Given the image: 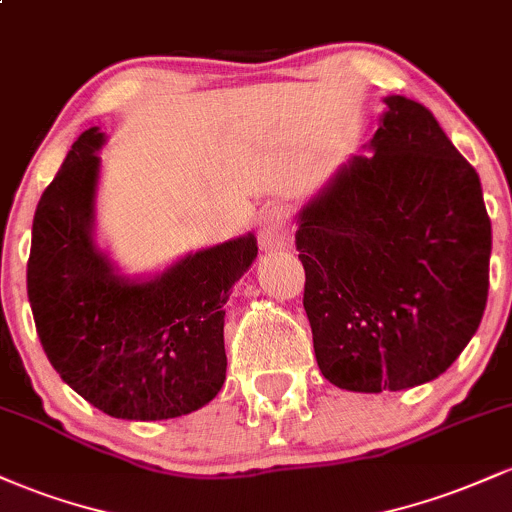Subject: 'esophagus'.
<instances>
[{"mask_svg":"<svg viewBox=\"0 0 512 512\" xmlns=\"http://www.w3.org/2000/svg\"><path fill=\"white\" fill-rule=\"evenodd\" d=\"M286 236H289V214L281 207H267L260 211L257 219V238L264 250H274L284 245Z\"/></svg>","mask_w":512,"mask_h":512,"instance_id":"34e87169","label":"esophagus"}]
</instances>
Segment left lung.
<instances>
[{"label":"left lung","mask_w":512,"mask_h":512,"mask_svg":"<svg viewBox=\"0 0 512 512\" xmlns=\"http://www.w3.org/2000/svg\"><path fill=\"white\" fill-rule=\"evenodd\" d=\"M385 103L373 154L339 170L296 231L317 366L354 392L438 378L489 296L491 219L477 170L426 105Z\"/></svg>","instance_id":"1"}]
</instances>
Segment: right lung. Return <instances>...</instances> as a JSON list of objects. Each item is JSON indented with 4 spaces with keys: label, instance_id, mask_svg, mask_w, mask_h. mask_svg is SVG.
Masks as SVG:
<instances>
[{
    "label": "right lung",
    "instance_id": "obj_1",
    "mask_svg": "<svg viewBox=\"0 0 512 512\" xmlns=\"http://www.w3.org/2000/svg\"><path fill=\"white\" fill-rule=\"evenodd\" d=\"M103 134L86 129L33 219L28 301L52 368L93 407L129 421L190 414L226 380L223 303L255 236L195 252L154 281L117 276L91 238Z\"/></svg>",
    "mask_w": 512,
    "mask_h": 512
}]
</instances>
